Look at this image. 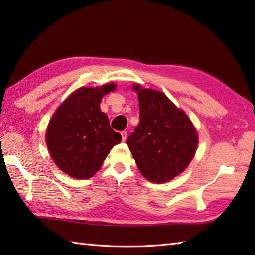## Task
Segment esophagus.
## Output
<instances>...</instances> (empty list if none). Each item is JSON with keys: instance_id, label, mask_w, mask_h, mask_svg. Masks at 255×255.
Instances as JSON below:
<instances>
[{"instance_id": "obj_1", "label": "esophagus", "mask_w": 255, "mask_h": 255, "mask_svg": "<svg viewBox=\"0 0 255 255\" xmlns=\"http://www.w3.org/2000/svg\"><path fill=\"white\" fill-rule=\"evenodd\" d=\"M121 134H122V139H123V141H125V140L127 139V136H128V134H127V131H122V132H121Z\"/></svg>"}]
</instances>
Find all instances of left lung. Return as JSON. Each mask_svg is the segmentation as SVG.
I'll return each instance as SVG.
<instances>
[{
	"mask_svg": "<svg viewBox=\"0 0 255 255\" xmlns=\"http://www.w3.org/2000/svg\"><path fill=\"white\" fill-rule=\"evenodd\" d=\"M138 92L140 123L126 140L140 173L156 184L171 181L186 169L197 148L193 124L159 91Z\"/></svg>",
	"mask_w": 255,
	"mask_h": 255,
	"instance_id": "1",
	"label": "left lung"
}]
</instances>
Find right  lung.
<instances>
[{
	"mask_svg": "<svg viewBox=\"0 0 255 255\" xmlns=\"http://www.w3.org/2000/svg\"><path fill=\"white\" fill-rule=\"evenodd\" d=\"M113 90L114 84L81 88L53 114L47 128V147L57 166L68 175L92 177L111 149L121 142V133L113 130L100 108L103 95Z\"/></svg>",
	"mask_w": 255,
	"mask_h": 255,
	"instance_id": "obj_1",
	"label": "right lung"
}]
</instances>
